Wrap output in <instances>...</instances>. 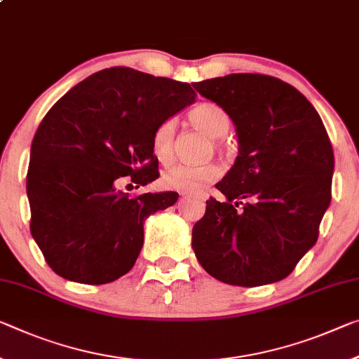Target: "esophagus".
<instances>
[{"label":"esophagus","instance_id":"1","mask_svg":"<svg viewBox=\"0 0 359 359\" xmlns=\"http://www.w3.org/2000/svg\"><path fill=\"white\" fill-rule=\"evenodd\" d=\"M182 196H184V198H185V196H187V195H185V193H182Z\"/></svg>","mask_w":359,"mask_h":359}]
</instances>
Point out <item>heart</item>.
I'll use <instances>...</instances> for the list:
<instances>
[{
	"label": "heart",
	"instance_id": "heart-1",
	"mask_svg": "<svg viewBox=\"0 0 359 359\" xmlns=\"http://www.w3.org/2000/svg\"><path fill=\"white\" fill-rule=\"evenodd\" d=\"M190 123L196 129L206 133L209 137L215 139L220 145L222 137H225L231 129V118L226 110L217 104H200L189 111ZM175 139V119L166 118L158 124L151 135V150L161 163H169L174 156ZM222 169L215 163L204 164H175L163 174V185L169 190L184 193H200L204 187L217 180Z\"/></svg>",
	"mask_w": 359,
	"mask_h": 359
}]
</instances>
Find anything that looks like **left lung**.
<instances>
[{"instance_id": "1", "label": "left lung", "mask_w": 359, "mask_h": 359, "mask_svg": "<svg viewBox=\"0 0 359 359\" xmlns=\"http://www.w3.org/2000/svg\"><path fill=\"white\" fill-rule=\"evenodd\" d=\"M193 86L235 123L240 155L191 231L196 259L233 286L281 281L320 235L331 203L334 151L320 115L291 84L233 73ZM242 206L241 210L237 208Z\"/></svg>"}]
</instances>
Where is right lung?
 Wrapping results in <instances>:
<instances>
[{
	"label": "right lung",
	"instance_id": "add662e5",
	"mask_svg": "<svg viewBox=\"0 0 359 359\" xmlns=\"http://www.w3.org/2000/svg\"><path fill=\"white\" fill-rule=\"evenodd\" d=\"M195 97L189 83L111 67L78 83L46 113L32 142L27 195L32 236L57 275L107 284L133 269L145 219L179 195L129 196L116 187L159 177L153 130Z\"/></svg>",
	"mask_w": 359,
	"mask_h": 359
}]
</instances>
